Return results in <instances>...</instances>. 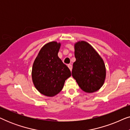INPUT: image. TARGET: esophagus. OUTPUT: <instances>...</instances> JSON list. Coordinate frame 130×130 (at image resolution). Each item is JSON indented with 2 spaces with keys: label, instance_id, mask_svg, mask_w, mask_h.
<instances>
[{
  "label": "esophagus",
  "instance_id": "obj_1",
  "mask_svg": "<svg viewBox=\"0 0 130 130\" xmlns=\"http://www.w3.org/2000/svg\"><path fill=\"white\" fill-rule=\"evenodd\" d=\"M67 66H68V67L69 68V69L70 70V71H72V65L70 64H67Z\"/></svg>",
  "mask_w": 130,
  "mask_h": 130
}]
</instances>
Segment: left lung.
I'll list each match as a JSON object with an SVG mask.
<instances>
[{"label": "left lung", "mask_w": 130, "mask_h": 130, "mask_svg": "<svg viewBox=\"0 0 130 130\" xmlns=\"http://www.w3.org/2000/svg\"><path fill=\"white\" fill-rule=\"evenodd\" d=\"M76 61L73 64L72 76L83 91L92 93L98 90L106 77L104 62L95 49L85 41L74 45Z\"/></svg>", "instance_id": "left-lung-1"}]
</instances>
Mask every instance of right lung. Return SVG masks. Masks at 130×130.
I'll return each instance as SVG.
<instances>
[{
    "mask_svg": "<svg viewBox=\"0 0 130 130\" xmlns=\"http://www.w3.org/2000/svg\"><path fill=\"white\" fill-rule=\"evenodd\" d=\"M60 43L56 41L44 45L34 62L32 77L35 87L41 93L53 96L62 90L71 72L58 57Z\"/></svg>",
    "mask_w": 130,
    "mask_h": 130,
    "instance_id": "add662e5",
    "label": "right lung"
}]
</instances>
